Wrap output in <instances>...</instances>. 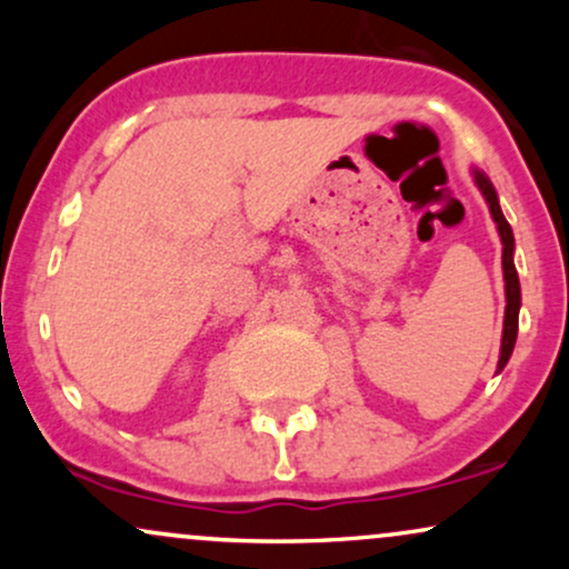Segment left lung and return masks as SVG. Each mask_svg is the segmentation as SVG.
Instances as JSON below:
<instances>
[{
	"label": "left lung",
	"instance_id": "1",
	"mask_svg": "<svg viewBox=\"0 0 569 569\" xmlns=\"http://www.w3.org/2000/svg\"><path fill=\"white\" fill-rule=\"evenodd\" d=\"M476 184H479L481 192H485V198L489 202V211H492V219L498 221V232L502 240V276H506V302H508L506 305V323H502L500 361H498V369H502L513 352L516 329H519V305H521L519 276H516V267H513V232H511V224H508L506 217H502L492 181H489L485 173H476Z\"/></svg>",
	"mask_w": 569,
	"mask_h": 569
}]
</instances>
